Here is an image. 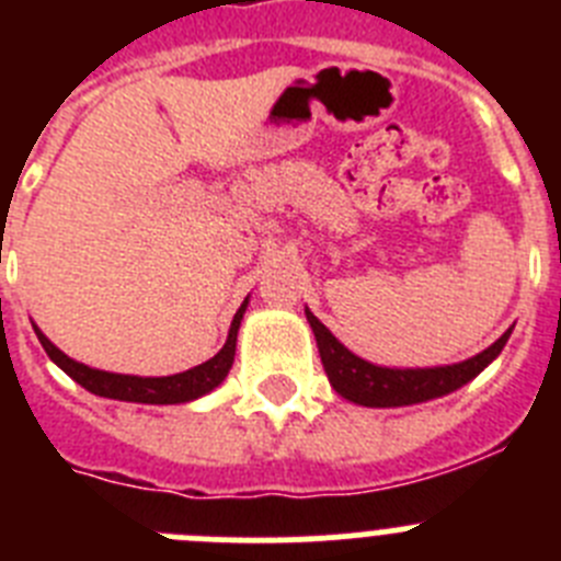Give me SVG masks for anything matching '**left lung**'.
Masks as SVG:
<instances>
[{
    "label": "left lung",
    "mask_w": 561,
    "mask_h": 561,
    "mask_svg": "<svg viewBox=\"0 0 561 561\" xmlns=\"http://www.w3.org/2000/svg\"><path fill=\"white\" fill-rule=\"evenodd\" d=\"M306 320L314 331L317 348H320V359H323L331 388L342 399L362 404V408H404V404H421V401L453 393V390L463 388L466 381H472L485 365H492L505 342H508V336H512V329H508L494 345L480 351L472 359L455 362V365H440V368H381V365L351 354L309 309H306Z\"/></svg>",
    "instance_id": "8db88e82"
}]
</instances>
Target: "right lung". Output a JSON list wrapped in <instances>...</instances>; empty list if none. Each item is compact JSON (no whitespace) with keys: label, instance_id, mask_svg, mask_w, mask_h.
<instances>
[{"label":"right lung","instance_id":"1","mask_svg":"<svg viewBox=\"0 0 561 561\" xmlns=\"http://www.w3.org/2000/svg\"><path fill=\"white\" fill-rule=\"evenodd\" d=\"M247 311V300L241 304V309L236 311L230 325V334H227L225 348L219 354L213 356V359L202 362L196 368L182 370V374L173 376H128V374H108V370H98L89 368L83 362L69 359L64 351H58L42 331L36 329L38 342H42V348L47 351V356L56 362L58 368L64 370L67 376L87 388L89 393L103 396V399H117V401H134V404H182V401H193L199 399V396L210 393L213 388H219L225 376L230 374L232 359H236V340H238V329H241V320H244Z\"/></svg>","mask_w":561,"mask_h":561}]
</instances>
